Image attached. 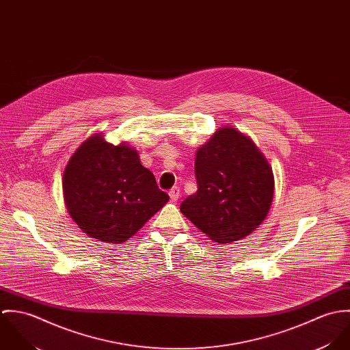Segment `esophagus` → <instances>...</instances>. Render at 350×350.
<instances>
[{"instance_id": "1", "label": "esophagus", "mask_w": 350, "mask_h": 350, "mask_svg": "<svg viewBox=\"0 0 350 350\" xmlns=\"http://www.w3.org/2000/svg\"><path fill=\"white\" fill-rule=\"evenodd\" d=\"M168 194H170V198L175 202V200H179L180 190H179V187H172V189L170 190V193H168Z\"/></svg>"}]
</instances>
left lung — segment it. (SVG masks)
<instances>
[{"label": "left lung", "mask_w": 350, "mask_h": 350, "mask_svg": "<svg viewBox=\"0 0 350 350\" xmlns=\"http://www.w3.org/2000/svg\"><path fill=\"white\" fill-rule=\"evenodd\" d=\"M198 190L180 211L218 244L243 240L265 219L273 200V172L250 136L222 126L197 150Z\"/></svg>", "instance_id": "obj_1"}]
</instances>
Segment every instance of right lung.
Returning a JSON list of instances; mask_svg holds the SVG:
<instances>
[{
	"mask_svg": "<svg viewBox=\"0 0 350 350\" xmlns=\"http://www.w3.org/2000/svg\"><path fill=\"white\" fill-rule=\"evenodd\" d=\"M62 185L72 221L89 237L109 244L132 239L170 200L137 150L125 142L110 144L102 133L72 153Z\"/></svg>",
	"mask_w": 350,
	"mask_h": 350,
	"instance_id": "add662e5",
	"label": "right lung"
}]
</instances>
